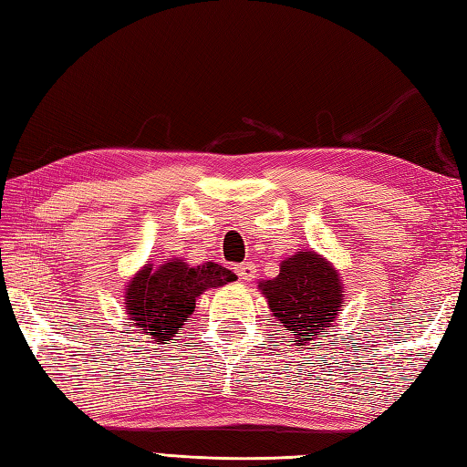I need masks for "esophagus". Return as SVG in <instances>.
Returning <instances> with one entry per match:
<instances>
[{
    "label": "esophagus",
    "instance_id": "1",
    "mask_svg": "<svg viewBox=\"0 0 467 467\" xmlns=\"http://www.w3.org/2000/svg\"><path fill=\"white\" fill-rule=\"evenodd\" d=\"M234 271H236V275H239L241 281L251 283L254 279V275H256V265L253 261H244L241 265H236Z\"/></svg>",
    "mask_w": 467,
    "mask_h": 467
}]
</instances>
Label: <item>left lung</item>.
<instances>
[{
	"instance_id": "left-lung-1",
	"label": "left lung",
	"mask_w": 467,
	"mask_h": 467,
	"mask_svg": "<svg viewBox=\"0 0 467 467\" xmlns=\"http://www.w3.org/2000/svg\"><path fill=\"white\" fill-rule=\"evenodd\" d=\"M273 317L299 345L321 337L341 311L343 285L333 265L313 251H299L281 263V273L261 281Z\"/></svg>"
}]
</instances>
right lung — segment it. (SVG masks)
<instances>
[{
    "mask_svg": "<svg viewBox=\"0 0 467 467\" xmlns=\"http://www.w3.org/2000/svg\"><path fill=\"white\" fill-rule=\"evenodd\" d=\"M231 281H236V275L216 263L191 266L172 259L156 269L146 265L128 283L126 311L138 331L166 341L191 319L198 296Z\"/></svg>",
    "mask_w": 467,
    "mask_h": 467,
    "instance_id": "1",
    "label": "right lung"
}]
</instances>
